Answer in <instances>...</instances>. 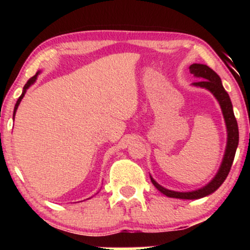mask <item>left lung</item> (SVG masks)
Segmentation results:
<instances>
[{"label":"left lung","instance_id":"left-lung-1","mask_svg":"<svg viewBox=\"0 0 250 250\" xmlns=\"http://www.w3.org/2000/svg\"><path fill=\"white\" fill-rule=\"evenodd\" d=\"M189 71L195 77L201 79L200 81H196L193 83L195 87H201L206 88L210 91L213 95L216 97V100L219 101L221 109H222L223 117H225V122L227 125V147L225 151V156H223L222 163H221V167L217 171V174L215 175V177L208 185H206L205 187L197 189V190L193 191H174L169 190V189L163 188L162 186H160L159 183L155 181L153 177L150 176L151 182L153 185L161 191L162 194H165L168 197H174V199H182V200H196L201 199V197H205L214 193L217 188L225 182V180L228 176L229 171H230L231 165H233L235 153H236L237 145H239V127H237L236 119H235L234 111H233V104H231L230 97H229L228 93L223 88L222 82H221L220 76L213 69L208 67L206 64H200V63H194L189 67Z\"/></svg>","mask_w":250,"mask_h":250}]
</instances>
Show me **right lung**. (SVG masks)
<instances>
[{"label": "right lung", "mask_w": 250, "mask_h": 250, "mask_svg": "<svg viewBox=\"0 0 250 250\" xmlns=\"http://www.w3.org/2000/svg\"><path fill=\"white\" fill-rule=\"evenodd\" d=\"M40 74V71H37V73L35 74V75H34L33 77H30L29 80H28V82L25 83V85L23 87V91H22V94H21V96L19 97V100H17V102H16V104H15V108H14V117H15V113H16V110H17V108H19V104H20V102L22 101V99H23V96H24V94H25V91H27V89L30 87L31 84H33L34 82L36 81V79H37V75H39Z\"/></svg>", "instance_id": "add662e5"}]
</instances>
